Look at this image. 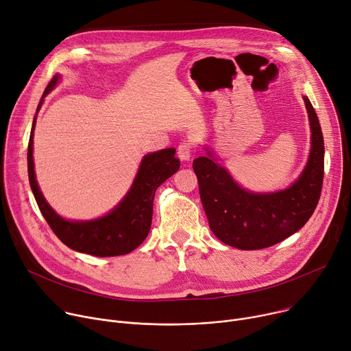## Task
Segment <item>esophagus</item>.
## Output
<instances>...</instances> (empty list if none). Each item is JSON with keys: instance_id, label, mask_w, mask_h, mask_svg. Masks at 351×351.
I'll return each mask as SVG.
<instances>
[{"instance_id": "obj_1", "label": "esophagus", "mask_w": 351, "mask_h": 351, "mask_svg": "<svg viewBox=\"0 0 351 351\" xmlns=\"http://www.w3.org/2000/svg\"><path fill=\"white\" fill-rule=\"evenodd\" d=\"M193 149H194L193 143H190V142H182V143L178 146V149H177V154H178L180 160H182V161H188V160H190V158H191V154H193Z\"/></svg>"}]
</instances>
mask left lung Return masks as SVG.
<instances>
[{
  "mask_svg": "<svg viewBox=\"0 0 351 351\" xmlns=\"http://www.w3.org/2000/svg\"><path fill=\"white\" fill-rule=\"evenodd\" d=\"M312 147L301 177L288 190L253 194L239 186L212 153L194 160L199 195L210 230L225 245L241 250L274 246L298 232L312 217L325 174V146L320 123L308 97Z\"/></svg>",
  "mask_w": 351,
  "mask_h": 351,
  "instance_id": "left-lung-1",
  "label": "left lung"
}]
</instances>
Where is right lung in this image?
<instances>
[{"instance_id": "1", "label": "right lung", "mask_w": 351, "mask_h": 351, "mask_svg": "<svg viewBox=\"0 0 351 351\" xmlns=\"http://www.w3.org/2000/svg\"><path fill=\"white\" fill-rule=\"evenodd\" d=\"M59 78L60 75L56 74L50 80L36 111L40 110L43 98L58 84ZM35 123L36 117L28 145V174L38 206L53 233L67 247L98 257L128 254L142 245L152 226L156 190L180 169L176 150L170 147L145 156L130 191L106 217L90 222H69L49 206L38 186L32 156Z\"/></svg>"}]
</instances>
